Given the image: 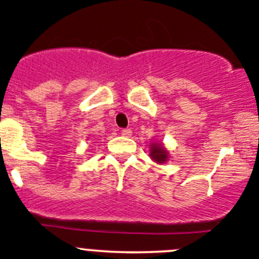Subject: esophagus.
<instances>
[{"mask_svg":"<svg viewBox=\"0 0 259 259\" xmlns=\"http://www.w3.org/2000/svg\"><path fill=\"white\" fill-rule=\"evenodd\" d=\"M132 129H122L121 130V135L122 137H126V138H129L130 135H132Z\"/></svg>","mask_w":259,"mask_h":259,"instance_id":"1","label":"esophagus"}]
</instances>
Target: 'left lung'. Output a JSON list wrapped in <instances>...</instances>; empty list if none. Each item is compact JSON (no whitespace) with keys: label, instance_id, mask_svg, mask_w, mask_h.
<instances>
[{"label":"left lung","instance_id":"obj_1","mask_svg":"<svg viewBox=\"0 0 259 259\" xmlns=\"http://www.w3.org/2000/svg\"><path fill=\"white\" fill-rule=\"evenodd\" d=\"M150 156L154 159V161L159 162V164L165 162L168 157L167 151H166L164 148H161L160 145H157V144L150 146Z\"/></svg>","mask_w":259,"mask_h":259}]
</instances>
